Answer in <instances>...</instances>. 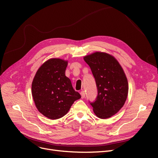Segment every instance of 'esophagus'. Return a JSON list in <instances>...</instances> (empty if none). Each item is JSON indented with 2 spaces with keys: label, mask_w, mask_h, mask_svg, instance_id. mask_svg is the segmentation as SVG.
<instances>
[{
  "label": "esophagus",
  "mask_w": 158,
  "mask_h": 158,
  "mask_svg": "<svg viewBox=\"0 0 158 158\" xmlns=\"http://www.w3.org/2000/svg\"><path fill=\"white\" fill-rule=\"evenodd\" d=\"M80 95H81V97H82V98H85V92L84 91H81L80 92Z\"/></svg>",
  "instance_id": "esophagus-1"
}]
</instances>
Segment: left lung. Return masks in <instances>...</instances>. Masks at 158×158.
<instances>
[{
  "instance_id": "left-lung-1",
  "label": "left lung",
  "mask_w": 158,
  "mask_h": 158,
  "mask_svg": "<svg viewBox=\"0 0 158 158\" xmlns=\"http://www.w3.org/2000/svg\"><path fill=\"white\" fill-rule=\"evenodd\" d=\"M92 70L96 82L98 95L91 103L98 118H110L119 111L125 104L128 84L121 65L114 57L105 52L96 51L84 56Z\"/></svg>"
}]
</instances>
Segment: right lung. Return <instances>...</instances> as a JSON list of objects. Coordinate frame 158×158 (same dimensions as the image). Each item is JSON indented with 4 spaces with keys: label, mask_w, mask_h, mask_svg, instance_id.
<instances>
[{
    "label": "right lung",
    "mask_w": 158,
    "mask_h": 158,
    "mask_svg": "<svg viewBox=\"0 0 158 158\" xmlns=\"http://www.w3.org/2000/svg\"><path fill=\"white\" fill-rule=\"evenodd\" d=\"M68 60L52 58L38 69L31 84L35 107L43 115L52 120L64 116L76 100L81 98L65 75Z\"/></svg>",
    "instance_id": "add662e5"
}]
</instances>
